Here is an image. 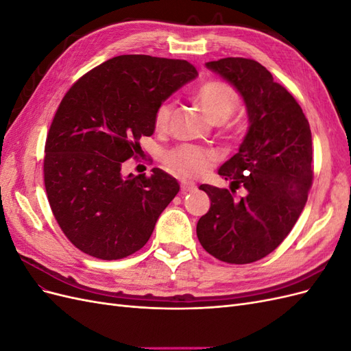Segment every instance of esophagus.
Masks as SVG:
<instances>
[{
	"mask_svg": "<svg viewBox=\"0 0 351 351\" xmlns=\"http://www.w3.org/2000/svg\"><path fill=\"white\" fill-rule=\"evenodd\" d=\"M195 190H196L195 183H190V182H182V192H183V193L195 192Z\"/></svg>",
	"mask_w": 351,
	"mask_h": 351,
	"instance_id": "34e87169",
	"label": "esophagus"
}]
</instances>
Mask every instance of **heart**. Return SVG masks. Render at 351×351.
<instances>
[{"mask_svg": "<svg viewBox=\"0 0 351 351\" xmlns=\"http://www.w3.org/2000/svg\"><path fill=\"white\" fill-rule=\"evenodd\" d=\"M196 99L202 111L214 124L227 121L240 105V95L231 84L222 80H208L196 90ZM174 105L165 102L155 112V129L165 132L171 121ZM217 161L215 154L192 145H180L165 155L167 165L186 178L204 176Z\"/></svg>", "mask_w": 351, "mask_h": 351, "instance_id": "heart-1", "label": "heart"}]
</instances>
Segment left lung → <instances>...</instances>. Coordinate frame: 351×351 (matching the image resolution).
<instances>
[{"mask_svg":"<svg viewBox=\"0 0 351 351\" xmlns=\"http://www.w3.org/2000/svg\"><path fill=\"white\" fill-rule=\"evenodd\" d=\"M206 67L241 95L249 130L239 152L218 169L230 190L199 187L210 208L197 221V239L222 262L252 263L280 246L306 205L313 180L311 125L293 95L258 61L228 57ZM239 186L248 195L236 199Z\"/></svg>","mask_w":351,"mask_h":351,"instance_id":"1","label":"left lung"}]
</instances>
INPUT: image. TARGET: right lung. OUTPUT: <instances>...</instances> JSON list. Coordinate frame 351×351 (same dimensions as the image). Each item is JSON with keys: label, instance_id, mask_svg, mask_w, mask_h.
I'll use <instances>...</instances> for the list:
<instances>
[{"label": "right lung", "instance_id": "add662e5", "mask_svg": "<svg viewBox=\"0 0 351 351\" xmlns=\"http://www.w3.org/2000/svg\"><path fill=\"white\" fill-rule=\"evenodd\" d=\"M196 76L186 60L119 56L64 95L47 136L44 182L60 228L83 253L123 259L149 240L180 186L159 168L125 177L123 165L154 134L161 104Z\"/></svg>", "mask_w": 351, "mask_h": 351}]
</instances>
